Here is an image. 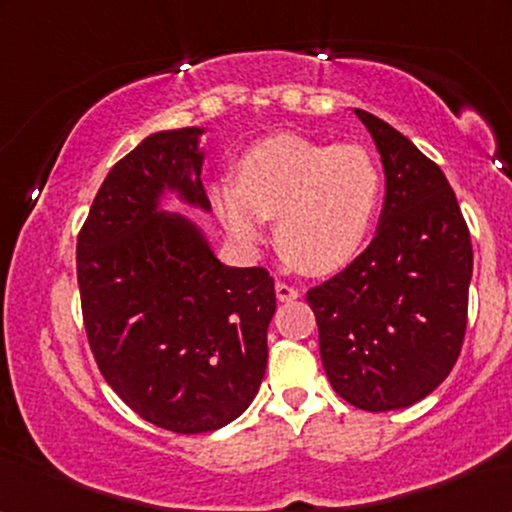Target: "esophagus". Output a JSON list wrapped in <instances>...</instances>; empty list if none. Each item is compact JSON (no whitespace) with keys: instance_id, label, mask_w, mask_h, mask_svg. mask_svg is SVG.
<instances>
[{"instance_id":"obj_1","label":"esophagus","mask_w":512,"mask_h":512,"mask_svg":"<svg viewBox=\"0 0 512 512\" xmlns=\"http://www.w3.org/2000/svg\"><path fill=\"white\" fill-rule=\"evenodd\" d=\"M275 291H277V298L282 300V303H289V300H296L300 296V291L296 289V286L286 284V282H282V279L275 284Z\"/></svg>"}]
</instances>
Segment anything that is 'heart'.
<instances>
[{"label":"heart","mask_w":512,"mask_h":512,"mask_svg":"<svg viewBox=\"0 0 512 512\" xmlns=\"http://www.w3.org/2000/svg\"><path fill=\"white\" fill-rule=\"evenodd\" d=\"M216 214L244 247L277 216V242L300 270L324 275L359 254L382 198V172L361 144L298 135L263 139L244 153L237 181H216Z\"/></svg>","instance_id":"obj_1"}]
</instances>
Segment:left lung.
<instances>
[{"instance_id": "1", "label": "left lung", "mask_w": 512, "mask_h": 512, "mask_svg": "<svg viewBox=\"0 0 512 512\" xmlns=\"http://www.w3.org/2000/svg\"><path fill=\"white\" fill-rule=\"evenodd\" d=\"M354 114L382 158L380 223L368 247L305 298L335 394L387 412L422 401L457 363L473 247L443 170L382 118Z\"/></svg>"}]
</instances>
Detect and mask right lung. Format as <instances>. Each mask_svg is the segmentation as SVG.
<instances>
[{"label": "right lung", "instance_id": "obj_1", "mask_svg": "<svg viewBox=\"0 0 512 512\" xmlns=\"http://www.w3.org/2000/svg\"><path fill=\"white\" fill-rule=\"evenodd\" d=\"M200 132H156L118 160L76 240L102 377L146 422L186 436L221 429L254 401L277 307L268 270L228 268L191 221L158 212L165 188L209 209Z\"/></svg>", "mask_w": 512, "mask_h": 512}]
</instances>
